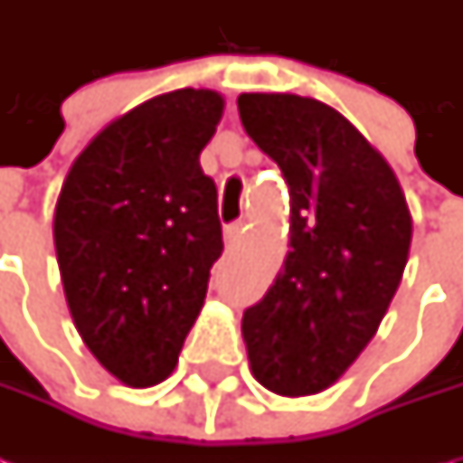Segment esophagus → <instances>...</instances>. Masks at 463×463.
Returning <instances> with one entry per match:
<instances>
[{
    "label": "esophagus",
    "instance_id": "esophagus-1",
    "mask_svg": "<svg viewBox=\"0 0 463 463\" xmlns=\"http://www.w3.org/2000/svg\"><path fill=\"white\" fill-rule=\"evenodd\" d=\"M241 234H244V223H232V226H226V229H223V240H226L229 247L240 240Z\"/></svg>",
    "mask_w": 463,
    "mask_h": 463
}]
</instances>
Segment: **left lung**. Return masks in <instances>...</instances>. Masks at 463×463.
Segmentation results:
<instances>
[{
    "label": "left lung",
    "instance_id": "1",
    "mask_svg": "<svg viewBox=\"0 0 463 463\" xmlns=\"http://www.w3.org/2000/svg\"><path fill=\"white\" fill-rule=\"evenodd\" d=\"M237 105L291 193V250L244 311L241 337L265 389L309 397L373 340L410 258L412 216L394 169L335 108L288 92H244Z\"/></svg>",
    "mask_w": 463,
    "mask_h": 463
}]
</instances>
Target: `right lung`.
<instances>
[{
  "label": "right lung",
  "mask_w": 463,
  "mask_h": 463,
  "mask_svg": "<svg viewBox=\"0 0 463 463\" xmlns=\"http://www.w3.org/2000/svg\"><path fill=\"white\" fill-rule=\"evenodd\" d=\"M223 116L213 90H175L110 120L63 180L53 244L84 345L134 389L165 382L223 250L201 152Z\"/></svg>",
  "instance_id": "1"
}]
</instances>
